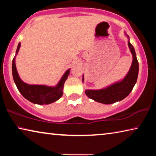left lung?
Listing matches in <instances>:
<instances>
[{"instance_id": "left-lung-1", "label": "left lung", "mask_w": 156, "mask_h": 156, "mask_svg": "<svg viewBox=\"0 0 156 156\" xmlns=\"http://www.w3.org/2000/svg\"><path fill=\"white\" fill-rule=\"evenodd\" d=\"M127 37L129 38L128 36ZM128 45L133 56V62L127 75L122 81L113 84L105 89L100 90H85V94L89 98L100 103L109 105L120 101L131 93L138 78L139 65L134 47L129 41ZM83 80H84L83 78Z\"/></svg>"}]
</instances>
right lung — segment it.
Here are the masks:
<instances>
[{
    "instance_id": "right-lung-1",
    "label": "right lung",
    "mask_w": 156,
    "mask_h": 156,
    "mask_svg": "<svg viewBox=\"0 0 156 156\" xmlns=\"http://www.w3.org/2000/svg\"><path fill=\"white\" fill-rule=\"evenodd\" d=\"M20 47V43H19L16 54H18ZM69 73L70 69H68L62 76L59 83L54 87L45 85H36V84L31 85V84H26L21 80L16 67L15 57L12 60V75L18 91L23 97L34 104L48 105L56 101L60 98H61L65 82L67 79Z\"/></svg>"
}]
</instances>
